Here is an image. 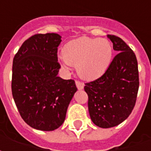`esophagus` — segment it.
<instances>
[{
  "label": "esophagus",
  "mask_w": 151,
  "mask_h": 151,
  "mask_svg": "<svg viewBox=\"0 0 151 151\" xmlns=\"http://www.w3.org/2000/svg\"><path fill=\"white\" fill-rule=\"evenodd\" d=\"M76 86H77V88L78 89V90H82V89L84 88V84L82 83V82H79V81H76Z\"/></svg>",
  "instance_id": "obj_1"
}]
</instances>
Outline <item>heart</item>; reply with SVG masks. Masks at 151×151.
I'll list each match as a JSON object with an SVG mask.
<instances>
[{
	"mask_svg": "<svg viewBox=\"0 0 151 151\" xmlns=\"http://www.w3.org/2000/svg\"><path fill=\"white\" fill-rule=\"evenodd\" d=\"M112 54L113 48L108 40L82 36L66 43L62 63L76 66L78 74L91 81L104 74L111 65Z\"/></svg>",
	"mask_w": 151,
	"mask_h": 151,
	"instance_id": "obj_1",
	"label": "heart"
}]
</instances>
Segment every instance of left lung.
Listing matches in <instances>:
<instances>
[{
	"mask_svg": "<svg viewBox=\"0 0 151 151\" xmlns=\"http://www.w3.org/2000/svg\"><path fill=\"white\" fill-rule=\"evenodd\" d=\"M118 52L104 74L86 83L88 110L95 125L108 129L116 126L129 116L139 87L135 54L120 38L108 35Z\"/></svg>",
	"mask_w": 151,
	"mask_h": 151,
	"instance_id": "1",
	"label": "left lung"
}]
</instances>
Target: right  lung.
Returning <instances> with one entry per match:
<instances>
[{
	"instance_id": "add662e5",
	"label": "right lung",
	"mask_w": 151,
	"mask_h": 151,
	"mask_svg": "<svg viewBox=\"0 0 151 151\" xmlns=\"http://www.w3.org/2000/svg\"><path fill=\"white\" fill-rule=\"evenodd\" d=\"M60 42L58 34L35 35L22 43L13 60V98L22 118L35 129H58L78 91L73 80L58 77Z\"/></svg>"
}]
</instances>
